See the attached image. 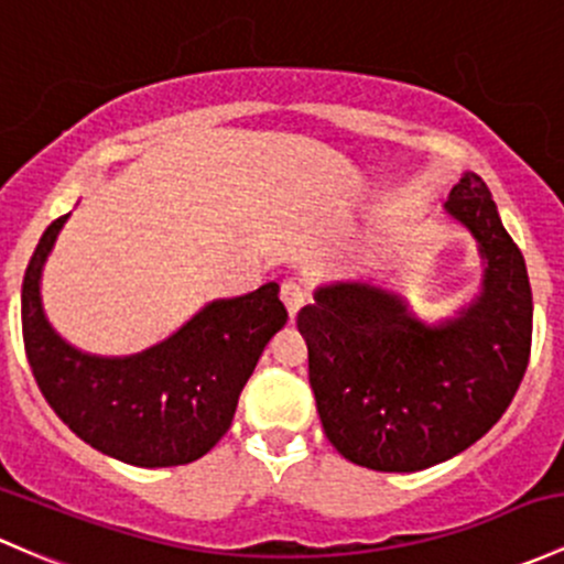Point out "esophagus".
<instances>
[{"label":"esophagus","instance_id":"obj_1","mask_svg":"<svg viewBox=\"0 0 564 564\" xmlns=\"http://www.w3.org/2000/svg\"><path fill=\"white\" fill-rule=\"evenodd\" d=\"M281 300H283V305H286L289 316L297 318L300 307L305 305V289H302L300 283L286 281V283H283V286H281Z\"/></svg>","mask_w":564,"mask_h":564}]
</instances>
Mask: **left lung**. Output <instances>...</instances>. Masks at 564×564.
<instances>
[{"instance_id": "left-lung-1", "label": "left lung", "mask_w": 564, "mask_h": 564, "mask_svg": "<svg viewBox=\"0 0 564 564\" xmlns=\"http://www.w3.org/2000/svg\"><path fill=\"white\" fill-rule=\"evenodd\" d=\"M443 210L484 267L454 316L424 322L402 294L367 281L322 283L297 316L324 432L370 470L416 473L470 448L500 422L530 361V278L489 188L462 173Z\"/></svg>"}]
</instances>
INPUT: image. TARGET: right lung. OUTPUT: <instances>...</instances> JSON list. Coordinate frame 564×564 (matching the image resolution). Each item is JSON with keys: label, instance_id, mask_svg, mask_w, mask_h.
I'll return each mask as SVG.
<instances>
[{"label": "right lung", "instance_id": "right-lung-1", "mask_svg": "<svg viewBox=\"0 0 564 564\" xmlns=\"http://www.w3.org/2000/svg\"><path fill=\"white\" fill-rule=\"evenodd\" d=\"M40 237L21 289L23 346L37 387L80 441L134 467L199 459L232 424L237 397L289 313L278 283L232 300H213L181 329L129 357L75 348L47 322L43 270L67 224Z\"/></svg>", "mask_w": 564, "mask_h": 564}]
</instances>
